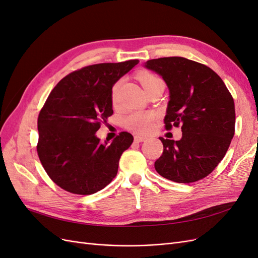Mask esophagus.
<instances>
[{
    "mask_svg": "<svg viewBox=\"0 0 258 258\" xmlns=\"http://www.w3.org/2000/svg\"><path fill=\"white\" fill-rule=\"evenodd\" d=\"M146 140V137H142V136H135V141L136 142H144Z\"/></svg>",
    "mask_w": 258,
    "mask_h": 258,
    "instance_id": "obj_1",
    "label": "esophagus"
}]
</instances>
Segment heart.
Here are the masks:
<instances>
[{"mask_svg": "<svg viewBox=\"0 0 258 258\" xmlns=\"http://www.w3.org/2000/svg\"><path fill=\"white\" fill-rule=\"evenodd\" d=\"M138 79L141 83L142 87L145 91L151 89L155 86L159 84H163L161 79L157 75H155L150 72H141L138 74ZM117 89H118V84H116L112 91V98L114 102H116L117 99ZM155 119V115L153 113H141V112H135L131 113L124 118V124L126 127L132 131L139 132V134H146L150 131L153 127V121Z\"/></svg>", "mask_w": 258, "mask_h": 258, "instance_id": "1", "label": "heart"}]
</instances>
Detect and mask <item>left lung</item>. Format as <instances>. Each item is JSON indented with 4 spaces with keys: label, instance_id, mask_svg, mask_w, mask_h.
<instances>
[{
    "label": "left lung",
    "instance_id": "1",
    "mask_svg": "<svg viewBox=\"0 0 258 258\" xmlns=\"http://www.w3.org/2000/svg\"><path fill=\"white\" fill-rule=\"evenodd\" d=\"M169 89L166 128L182 124L178 141L159 138L163 153L155 169L176 183H192L221 162L235 135V102L213 70L183 57L148 60Z\"/></svg>",
    "mask_w": 258,
    "mask_h": 258
}]
</instances>
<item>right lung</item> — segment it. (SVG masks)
<instances>
[{
  "label": "right lung",
  "mask_w": 258,
  "mask_h": 258,
  "mask_svg": "<svg viewBox=\"0 0 258 258\" xmlns=\"http://www.w3.org/2000/svg\"><path fill=\"white\" fill-rule=\"evenodd\" d=\"M138 63L136 59L85 67L51 90L38 115L36 148L45 171L61 188L91 195L116 176L134 137L123 131L111 143H101L96 132L113 114V86Z\"/></svg>",
  "instance_id": "obj_1"
}]
</instances>
